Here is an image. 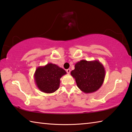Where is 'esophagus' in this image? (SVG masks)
<instances>
[{"instance_id": "obj_1", "label": "esophagus", "mask_w": 132, "mask_h": 132, "mask_svg": "<svg viewBox=\"0 0 132 132\" xmlns=\"http://www.w3.org/2000/svg\"><path fill=\"white\" fill-rule=\"evenodd\" d=\"M70 71H71V70L70 69H67L66 70V71H67V73H68V74H69L70 73Z\"/></svg>"}]
</instances>
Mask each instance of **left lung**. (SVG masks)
Returning a JSON list of instances; mask_svg holds the SVG:
<instances>
[{
  "label": "left lung",
  "mask_w": 132,
  "mask_h": 132,
  "mask_svg": "<svg viewBox=\"0 0 132 132\" xmlns=\"http://www.w3.org/2000/svg\"><path fill=\"white\" fill-rule=\"evenodd\" d=\"M71 75L75 79L77 85L81 91L90 93L101 87L105 78V69L98 60L87 61L81 60L76 63Z\"/></svg>",
  "instance_id": "obj_1"
}]
</instances>
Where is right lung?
I'll return each mask as SVG.
<instances>
[{
    "mask_svg": "<svg viewBox=\"0 0 132 132\" xmlns=\"http://www.w3.org/2000/svg\"><path fill=\"white\" fill-rule=\"evenodd\" d=\"M66 71L55 64L51 63L39 66L34 74L35 81L40 91L51 93L58 89L60 79L65 75Z\"/></svg>",
    "mask_w": 132,
    "mask_h": 132,
    "instance_id": "obj_1",
    "label": "right lung"
}]
</instances>
